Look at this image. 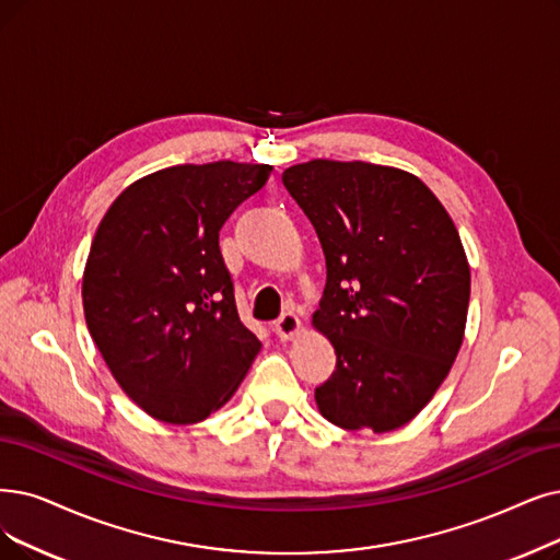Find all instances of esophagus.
Wrapping results in <instances>:
<instances>
[{
    "instance_id": "1",
    "label": "esophagus",
    "mask_w": 560,
    "mask_h": 560,
    "mask_svg": "<svg viewBox=\"0 0 560 560\" xmlns=\"http://www.w3.org/2000/svg\"><path fill=\"white\" fill-rule=\"evenodd\" d=\"M273 330L280 340H292L301 330V319L294 315V312H284V315L273 324Z\"/></svg>"
}]
</instances>
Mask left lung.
<instances>
[{
	"instance_id": "1",
	"label": "left lung",
	"mask_w": 560,
	"mask_h": 560,
	"mask_svg": "<svg viewBox=\"0 0 560 560\" xmlns=\"http://www.w3.org/2000/svg\"><path fill=\"white\" fill-rule=\"evenodd\" d=\"M326 257L315 324L335 372L315 390L326 420L382 434L428 405L462 347L471 271L453 220L418 176L363 161L282 172Z\"/></svg>"
}]
</instances>
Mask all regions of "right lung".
Returning a JSON list of instances; mask_svg holds the SVG:
<instances>
[{
  "instance_id": "right-lung-1",
  "label": "right lung",
  "mask_w": 560,
  "mask_h": 560,
  "mask_svg": "<svg viewBox=\"0 0 560 560\" xmlns=\"http://www.w3.org/2000/svg\"><path fill=\"white\" fill-rule=\"evenodd\" d=\"M271 165H176L128 186L89 250V332L124 393L149 416L188 424L236 393L261 349L243 326L220 228Z\"/></svg>"
}]
</instances>
